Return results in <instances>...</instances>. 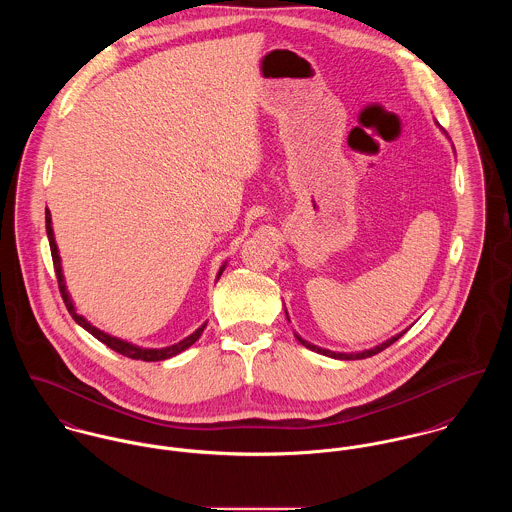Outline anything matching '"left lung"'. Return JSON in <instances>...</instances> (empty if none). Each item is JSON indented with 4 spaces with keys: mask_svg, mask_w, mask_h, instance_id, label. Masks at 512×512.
Listing matches in <instances>:
<instances>
[{
    "mask_svg": "<svg viewBox=\"0 0 512 512\" xmlns=\"http://www.w3.org/2000/svg\"><path fill=\"white\" fill-rule=\"evenodd\" d=\"M286 315H288V311H286ZM288 321H290V317H288ZM402 337V333H398V335H394V337H390L388 341H384V343H380V345H376V347H372V349H366V351H361V353H335V351H329V349H321V347H317V345H313V343H309V341H305V339H301L297 333H295V339L303 345V347H307L309 351H313V353H319V355H325V357H331V359H339V361H357V359H368V357H372V355H378L380 351H384L386 347H390L394 341H398Z\"/></svg>",
    "mask_w": 512,
    "mask_h": 512,
    "instance_id": "1",
    "label": "left lung"
}]
</instances>
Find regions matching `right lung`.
Here are the masks:
<instances>
[{
	"instance_id": "obj_1",
	"label": "right lung",
	"mask_w": 512,
	"mask_h": 512,
	"mask_svg": "<svg viewBox=\"0 0 512 512\" xmlns=\"http://www.w3.org/2000/svg\"><path fill=\"white\" fill-rule=\"evenodd\" d=\"M45 222H47V236H49V246H51L53 266H55V272H57V282H59V290H61V295H63V301H65V305H67L69 313L73 315L74 321H76L82 329H86L92 337H96L100 343H104L106 347H110L112 351H116V353H120V355H124V357H128V359H134V361H146V363H155V361H165V359H171V357H175V355L183 353L185 349H189V347H191V345H193V343L203 335V331H205L207 323H203L195 333H191L189 337H185L183 341H179V343H175V345H171V347H163V349H144V347L132 345V343H128V341H122V339H118V337H112V335H108V333H104V331L96 329L90 321H86L82 315H78V313H76L73 299H71V295L67 292L65 276H63V266H61V256H59V248H57V242H55L53 222H51V211H49V209L45 211ZM222 272H224V264H222V268L219 270L217 280H219Z\"/></svg>"
}]
</instances>
